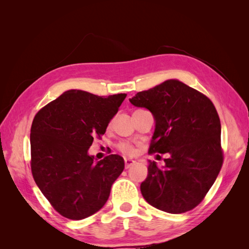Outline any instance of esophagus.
Instances as JSON below:
<instances>
[{"instance_id":"1","label":"esophagus","mask_w":249,"mask_h":249,"mask_svg":"<svg viewBox=\"0 0 249 249\" xmlns=\"http://www.w3.org/2000/svg\"><path fill=\"white\" fill-rule=\"evenodd\" d=\"M135 163L134 160L132 159H125L124 160V165H125V168H129L130 166H132V165Z\"/></svg>"}]
</instances>
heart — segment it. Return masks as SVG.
<instances>
[{"instance_id": "b5f03b06", "label": "heart", "mask_w": 249, "mask_h": 249, "mask_svg": "<svg viewBox=\"0 0 249 249\" xmlns=\"http://www.w3.org/2000/svg\"><path fill=\"white\" fill-rule=\"evenodd\" d=\"M117 148L120 153H123L125 156H134L136 155V147L129 142H120L117 145Z\"/></svg>"}]
</instances>
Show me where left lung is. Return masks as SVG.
<instances>
[{"label":"left lung","mask_w":249,"mask_h":249,"mask_svg":"<svg viewBox=\"0 0 249 249\" xmlns=\"http://www.w3.org/2000/svg\"><path fill=\"white\" fill-rule=\"evenodd\" d=\"M153 113L155 133L148 154H169L165 166L149 161L141 183L144 199L171 214L185 213L205 198L222 163L221 124L208 96L178 80H167L130 100Z\"/></svg>","instance_id":"left-lung-1"}]
</instances>
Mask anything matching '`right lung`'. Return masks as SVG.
<instances>
[{
  "label": "right lung",
  "instance_id": "1",
  "mask_svg": "<svg viewBox=\"0 0 249 249\" xmlns=\"http://www.w3.org/2000/svg\"><path fill=\"white\" fill-rule=\"evenodd\" d=\"M125 96L72 89L36 113L30 134L32 176L63 217L81 220L100 211L124 171L120 156L109 155L94 163L88 148L106 132Z\"/></svg>",
  "mask_w": 249,
  "mask_h": 249
}]
</instances>
